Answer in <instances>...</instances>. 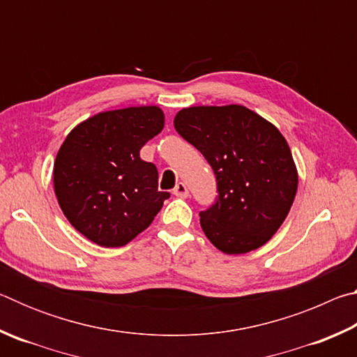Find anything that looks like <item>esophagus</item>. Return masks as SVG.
<instances>
[{
    "instance_id": "esophagus-1",
    "label": "esophagus",
    "mask_w": 357,
    "mask_h": 357,
    "mask_svg": "<svg viewBox=\"0 0 357 357\" xmlns=\"http://www.w3.org/2000/svg\"><path fill=\"white\" fill-rule=\"evenodd\" d=\"M173 193L179 198H187L189 197V189H187V185L184 183H178L176 187L173 189Z\"/></svg>"
}]
</instances>
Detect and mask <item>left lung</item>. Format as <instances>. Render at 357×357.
I'll return each mask as SVG.
<instances>
[{
    "mask_svg": "<svg viewBox=\"0 0 357 357\" xmlns=\"http://www.w3.org/2000/svg\"><path fill=\"white\" fill-rule=\"evenodd\" d=\"M174 129L208 160L215 203L200 213L206 238L228 255L268 243L291 209L298 170L279 129L244 105L189 107Z\"/></svg>",
    "mask_w": 357,
    "mask_h": 357,
    "instance_id": "1",
    "label": "left lung"
}]
</instances>
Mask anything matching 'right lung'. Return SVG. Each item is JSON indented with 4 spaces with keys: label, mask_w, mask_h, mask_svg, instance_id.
<instances>
[{
    "label": "right lung",
    "mask_w": 357,
    "mask_h": 357,
    "mask_svg": "<svg viewBox=\"0 0 357 357\" xmlns=\"http://www.w3.org/2000/svg\"><path fill=\"white\" fill-rule=\"evenodd\" d=\"M155 105L102 112L70 130L53 165L59 208L72 227L102 247L130 243L170 197L159 173L140 157L144 143L164 129Z\"/></svg>",
    "instance_id": "add662e5"
}]
</instances>
